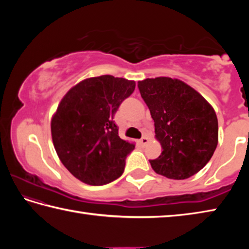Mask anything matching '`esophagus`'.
<instances>
[{
	"mask_svg": "<svg viewBox=\"0 0 249 249\" xmlns=\"http://www.w3.org/2000/svg\"><path fill=\"white\" fill-rule=\"evenodd\" d=\"M147 142H148V138H147L146 136H144V137H142L141 138V141H140V144H141V146H146L147 145Z\"/></svg>",
	"mask_w": 249,
	"mask_h": 249,
	"instance_id": "34e87169",
	"label": "esophagus"
}]
</instances>
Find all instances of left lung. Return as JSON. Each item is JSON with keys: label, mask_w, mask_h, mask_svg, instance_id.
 Masks as SVG:
<instances>
[{"label": "left lung", "mask_w": 249, "mask_h": 249, "mask_svg": "<svg viewBox=\"0 0 249 249\" xmlns=\"http://www.w3.org/2000/svg\"><path fill=\"white\" fill-rule=\"evenodd\" d=\"M138 89L162 147L161 155L149 160L151 168L169 179L190 178L210 161L216 149L218 124L213 107L178 79H145L138 82Z\"/></svg>", "instance_id": "8db88e82"}]
</instances>
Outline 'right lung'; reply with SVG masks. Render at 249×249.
<instances>
[{"label": "right lung", "instance_id": "1", "mask_svg": "<svg viewBox=\"0 0 249 249\" xmlns=\"http://www.w3.org/2000/svg\"><path fill=\"white\" fill-rule=\"evenodd\" d=\"M135 90V81L105 74L68 91L52 120L54 149L75 178L90 185L112 182L124 172L133 144L119 136L113 121Z\"/></svg>", "mask_w": 249, "mask_h": 249}]
</instances>
